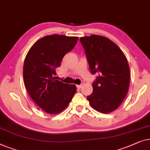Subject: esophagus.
Instances as JSON below:
<instances>
[{"instance_id":"34e87169","label":"esophagus","mask_w":150,"mask_h":150,"mask_svg":"<svg viewBox=\"0 0 150 150\" xmlns=\"http://www.w3.org/2000/svg\"><path fill=\"white\" fill-rule=\"evenodd\" d=\"M82 87V85L81 84V85H77V88H81Z\"/></svg>"}]
</instances>
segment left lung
<instances>
[{
	"label": "left lung",
	"instance_id": "1",
	"mask_svg": "<svg viewBox=\"0 0 150 150\" xmlns=\"http://www.w3.org/2000/svg\"><path fill=\"white\" fill-rule=\"evenodd\" d=\"M90 72L98 74L92 83L93 92L87 96L92 108L103 113L112 112L121 105L127 94L130 69L119 47L102 36L80 38Z\"/></svg>",
	"mask_w": 150,
	"mask_h": 150
}]
</instances>
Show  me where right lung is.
I'll return each mask as SVG.
<instances>
[{
  "mask_svg": "<svg viewBox=\"0 0 150 150\" xmlns=\"http://www.w3.org/2000/svg\"><path fill=\"white\" fill-rule=\"evenodd\" d=\"M77 40V37L45 36L26 55L23 68L25 86L34 102L46 113H60L77 91L74 84L62 83L55 75L63 57L74 48Z\"/></svg>",
  "mask_w": 150,
  "mask_h": 150,
  "instance_id": "1",
  "label": "right lung"
}]
</instances>
